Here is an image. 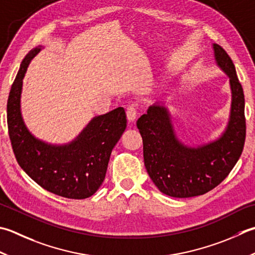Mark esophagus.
Segmentation results:
<instances>
[{
    "label": "esophagus",
    "instance_id": "esophagus-1",
    "mask_svg": "<svg viewBox=\"0 0 255 255\" xmlns=\"http://www.w3.org/2000/svg\"><path fill=\"white\" fill-rule=\"evenodd\" d=\"M136 118H137V108H136V106H134V105H130V106L127 108V119H128V122L132 123V122L136 121Z\"/></svg>",
    "mask_w": 255,
    "mask_h": 255
}]
</instances>
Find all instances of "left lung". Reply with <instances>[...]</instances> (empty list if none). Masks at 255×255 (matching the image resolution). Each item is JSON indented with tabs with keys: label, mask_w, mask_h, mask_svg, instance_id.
<instances>
[{
	"label": "left lung",
	"mask_w": 255,
	"mask_h": 255,
	"mask_svg": "<svg viewBox=\"0 0 255 255\" xmlns=\"http://www.w3.org/2000/svg\"><path fill=\"white\" fill-rule=\"evenodd\" d=\"M217 66L229 77L231 108L227 127L218 138L191 146L178 138L166 103H156L138 119L143 160L149 177L169 197L190 198L220 184L236 166L246 140L244 94L230 56L212 44Z\"/></svg>",
	"instance_id": "left-lung-1"
}]
</instances>
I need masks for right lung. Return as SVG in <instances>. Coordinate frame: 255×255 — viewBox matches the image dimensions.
<instances>
[{
  "mask_svg": "<svg viewBox=\"0 0 255 255\" xmlns=\"http://www.w3.org/2000/svg\"><path fill=\"white\" fill-rule=\"evenodd\" d=\"M42 48L35 47L25 56L8 95L7 127L13 151L19 167L45 190L68 199H86L104 182L113 148L127 127L126 113L118 107L94 117L67 143H48L35 137L24 123L21 96L28 65Z\"/></svg>",
  "mask_w": 255,
  "mask_h": 255,
  "instance_id": "1",
  "label": "right lung"
}]
</instances>
